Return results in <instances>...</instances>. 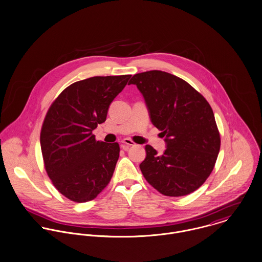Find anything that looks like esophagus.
<instances>
[{
    "label": "esophagus",
    "mask_w": 262,
    "mask_h": 262,
    "mask_svg": "<svg viewBox=\"0 0 262 262\" xmlns=\"http://www.w3.org/2000/svg\"><path fill=\"white\" fill-rule=\"evenodd\" d=\"M121 143H122L121 147H123V148H126V147H128V146L136 145L130 139H127V138H126V139H123V140L121 141Z\"/></svg>",
    "instance_id": "1"
}]
</instances>
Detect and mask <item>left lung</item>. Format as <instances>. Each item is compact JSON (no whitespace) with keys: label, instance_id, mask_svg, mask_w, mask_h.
I'll list each match as a JSON object with an SVG mask.
<instances>
[{"label":"left lung","instance_id":"obj_1","mask_svg":"<svg viewBox=\"0 0 262 262\" xmlns=\"http://www.w3.org/2000/svg\"><path fill=\"white\" fill-rule=\"evenodd\" d=\"M129 84L143 94L150 121L167 145L163 155L145 145L146 157L140 165L145 180L165 196L196 191L213 171L220 150L210 104L188 82L161 70L135 74Z\"/></svg>","mask_w":262,"mask_h":262}]
</instances>
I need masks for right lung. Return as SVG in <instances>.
<instances>
[{
    "instance_id": "add662e5",
    "label": "right lung",
    "mask_w": 262,
    "mask_h": 262,
    "mask_svg": "<svg viewBox=\"0 0 262 262\" xmlns=\"http://www.w3.org/2000/svg\"><path fill=\"white\" fill-rule=\"evenodd\" d=\"M132 75L94 76L65 88L44 119L40 144L46 172L71 201L93 200L110 183L119 157L117 143L95 141L111 103Z\"/></svg>"
}]
</instances>
